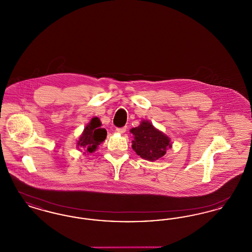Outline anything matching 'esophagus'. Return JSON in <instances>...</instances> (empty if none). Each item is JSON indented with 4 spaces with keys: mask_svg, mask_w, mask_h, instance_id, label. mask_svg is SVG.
I'll use <instances>...</instances> for the list:
<instances>
[{
    "mask_svg": "<svg viewBox=\"0 0 252 252\" xmlns=\"http://www.w3.org/2000/svg\"><path fill=\"white\" fill-rule=\"evenodd\" d=\"M126 131V127H120V128H116V132L123 134Z\"/></svg>",
    "mask_w": 252,
    "mask_h": 252,
    "instance_id": "obj_1",
    "label": "esophagus"
}]
</instances>
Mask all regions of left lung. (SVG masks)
Instances as JSON below:
<instances>
[{
	"label": "left lung",
	"instance_id": "obj_1",
	"mask_svg": "<svg viewBox=\"0 0 252 252\" xmlns=\"http://www.w3.org/2000/svg\"><path fill=\"white\" fill-rule=\"evenodd\" d=\"M133 135L132 148L141 157L149 161L163 158L172 147L170 138L158 130L149 121L143 120L139 126L130 129Z\"/></svg>",
	"mask_w": 252,
	"mask_h": 252
}]
</instances>
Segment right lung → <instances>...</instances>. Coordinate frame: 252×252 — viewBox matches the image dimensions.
<instances>
[{
  "label": "right lung",
  "instance_id": "obj_1",
  "mask_svg": "<svg viewBox=\"0 0 252 252\" xmlns=\"http://www.w3.org/2000/svg\"><path fill=\"white\" fill-rule=\"evenodd\" d=\"M102 124L98 117H94L85 126L84 130L80 135L76 147L80 152L93 153L97 147L107 138V130L101 127Z\"/></svg>",
  "mask_w": 252,
  "mask_h": 252
}]
</instances>
